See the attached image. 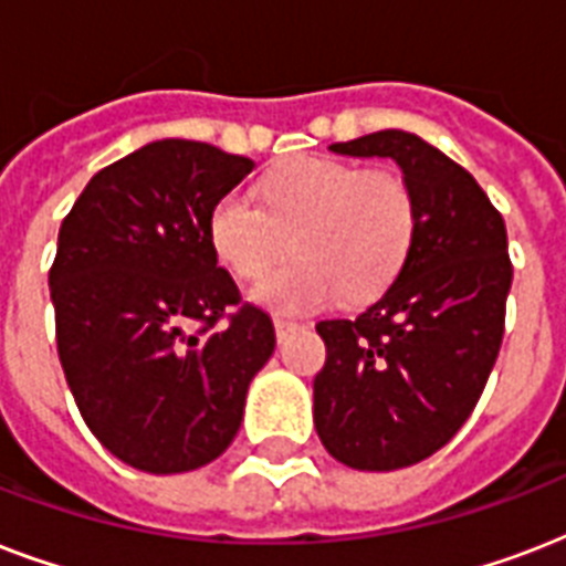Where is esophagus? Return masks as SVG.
<instances>
[{
  "mask_svg": "<svg viewBox=\"0 0 566 566\" xmlns=\"http://www.w3.org/2000/svg\"><path fill=\"white\" fill-rule=\"evenodd\" d=\"M273 326H275V337H279V340H284V337L293 335V332L300 328V323H296V319H287V317H275Z\"/></svg>",
  "mask_w": 566,
  "mask_h": 566,
  "instance_id": "obj_1",
  "label": "esophagus"
}]
</instances>
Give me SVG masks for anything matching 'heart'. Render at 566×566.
Wrapping results in <instances>:
<instances>
[{
  "instance_id": "obj_1",
  "label": "heart",
  "mask_w": 566,
  "mask_h": 566,
  "mask_svg": "<svg viewBox=\"0 0 566 566\" xmlns=\"http://www.w3.org/2000/svg\"><path fill=\"white\" fill-rule=\"evenodd\" d=\"M264 202L229 190L208 217L213 252L240 279L264 275L291 249L296 261L255 284L275 311L326 308L340 296L367 300L394 282L417 234V202L394 170L302 155L264 179Z\"/></svg>"
}]
</instances>
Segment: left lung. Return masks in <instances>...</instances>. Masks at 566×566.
I'll use <instances>...</instances> for the list:
<instances>
[{"label": "left lung", "instance_id": "8db88e82", "mask_svg": "<svg viewBox=\"0 0 566 566\" xmlns=\"http://www.w3.org/2000/svg\"><path fill=\"white\" fill-rule=\"evenodd\" d=\"M328 149L394 158L417 202L411 252L385 296L317 323L319 440L340 464L385 473L434 455L473 413L505 335L509 234L479 181L422 137L387 128Z\"/></svg>", "mask_w": 566, "mask_h": 566}]
</instances>
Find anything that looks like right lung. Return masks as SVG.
Listing matches in <instances>:
<instances>
[{
    "label": "right lung",
    "mask_w": 566,
    "mask_h": 566,
    "mask_svg": "<svg viewBox=\"0 0 566 566\" xmlns=\"http://www.w3.org/2000/svg\"><path fill=\"white\" fill-rule=\"evenodd\" d=\"M255 161L155 140L87 181L49 270L57 358L87 429L144 473L220 458L249 381L270 361V314L240 300L208 217Z\"/></svg>",
    "instance_id": "obj_1"
}]
</instances>
